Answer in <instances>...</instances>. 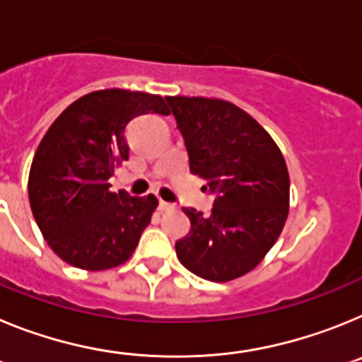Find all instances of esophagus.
<instances>
[{
  "label": "esophagus",
  "instance_id": "esophagus-1",
  "mask_svg": "<svg viewBox=\"0 0 362 362\" xmlns=\"http://www.w3.org/2000/svg\"><path fill=\"white\" fill-rule=\"evenodd\" d=\"M174 209V206H172L170 203H166V201H159V210H161V212H168V210H172Z\"/></svg>",
  "mask_w": 362,
  "mask_h": 362
}]
</instances>
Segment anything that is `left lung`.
<instances>
[{
	"label": "left lung",
	"mask_w": 362,
	"mask_h": 362,
	"mask_svg": "<svg viewBox=\"0 0 362 362\" xmlns=\"http://www.w3.org/2000/svg\"><path fill=\"white\" fill-rule=\"evenodd\" d=\"M166 103L185 139L190 172L216 196L210 216L185 209L192 228L175 243V254L203 279H238L263 261L288 217L290 177L283 153L233 103L185 95H168Z\"/></svg>",
	"instance_id": "8db88e82"
}]
</instances>
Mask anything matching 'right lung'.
I'll use <instances>...</instances> for the list:
<instances>
[{
	"label": "right lung",
	"instance_id": "right-lung-1",
	"mask_svg": "<svg viewBox=\"0 0 362 362\" xmlns=\"http://www.w3.org/2000/svg\"><path fill=\"white\" fill-rule=\"evenodd\" d=\"M150 112L168 114L161 95L95 90L66 107L41 139L28 199L43 238L65 263L108 270L136 250L158 199L110 192L108 179L129 159L127 124Z\"/></svg>",
	"mask_w": 362,
	"mask_h": 362
}]
</instances>
